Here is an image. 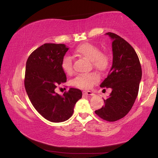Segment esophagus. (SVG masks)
Instances as JSON below:
<instances>
[{
    "instance_id": "obj_1",
    "label": "esophagus",
    "mask_w": 158,
    "mask_h": 158,
    "mask_svg": "<svg viewBox=\"0 0 158 158\" xmlns=\"http://www.w3.org/2000/svg\"><path fill=\"white\" fill-rule=\"evenodd\" d=\"M83 94L84 95H90V96H93V95H95L94 93L91 91H83Z\"/></svg>"
}]
</instances>
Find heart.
Here are the masks:
<instances>
[{
  "label": "heart",
  "mask_w": 158,
  "mask_h": 158,
  "mask_svg": "<svg viewBox=\"0 0 158 158\" xmlns=\"http://www.w3.org/2000/svg\"><path fill=\"white\" fill-rule=\"evenodd\" d=\"M74 54L90 61L93 68L100 72H105L109 68L111 63V57L108 53L102 52L95 45L83 43L74 49ZM61 68L67 74L73 73V58L69 56H65L61 61ZM100 78L98 74L91 73L89 74H79L74 78L72 84L74 86L83 89H89L96 84Z\"/></svg>",
  "instance_id": "heart-1"
}]
</instances>
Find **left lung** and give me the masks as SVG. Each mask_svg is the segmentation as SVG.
Masks as SVG:
<instances>
[{"instance_id":"8db88e82","label":"left lung","mask_w":158,"mask_h":158,"mask_svg":"<svg viewBox=\"0 0 158 158\" xmlns=\"http://www.w3.org/2000/svg\"><path fill=\"white\" fill-rule=\"evenodd\" d=\"M106 35L113 40V63L107 77L100 84L102 88H111L105 105L95 111L103 120L116 121L126 116L137 97L142 71L137 53L123 38L113 33Z\"/></svg>"}]
</instances>
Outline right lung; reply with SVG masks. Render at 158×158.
<instances>
[{
	"instance_id": "right-lung-1",
	"label": "right lung",
	"mask_w": 158,
	"mask_h": 158,
	"mask_svg": "<svg viewBox=\"0 0 158 158\" xmlns=\"http://www.w3.org/2000/svg\"><path fill=\"white\" fill-rule=\"evenodd\" d=\"M68 49L63 44L46 43L32 52L26 61V93L37 112L51 122L69 119L76 102L82 97L81 90L74 88L63 95L55 92L56 88L67 81L61 61Z\"/></svg>"
}]
</instances>
